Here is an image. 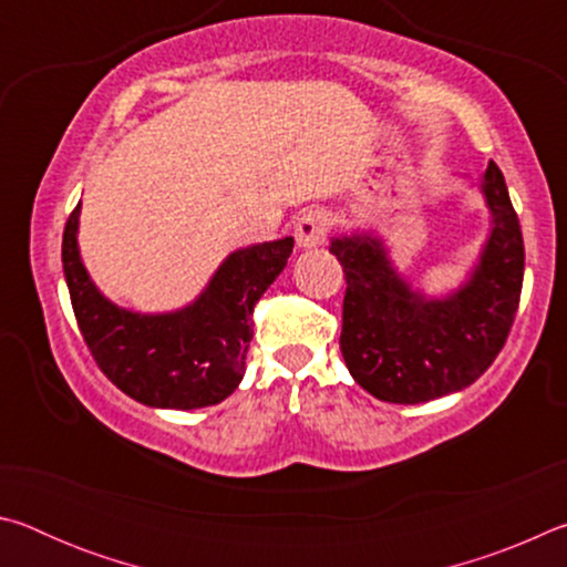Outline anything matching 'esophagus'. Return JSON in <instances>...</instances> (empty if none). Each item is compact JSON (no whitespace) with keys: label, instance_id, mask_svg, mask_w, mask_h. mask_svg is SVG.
<instances>
[{"label":"esophagus","instance_id":"esophagus-1","mask_svg":"<svg viewBox=\"0 0 567 567\" xmlns=\"http://www.w3.org/2000/svg\"><path fill=\"white\" fill-rule=\"evenodd\" d=\"M332 219L328 215V209H307V213L297 219L295 225V239L297 245L310 249V247H320L324 243V237L330 233Z\"/></svg>","mask_w":567,"mask_h":567}]
</instances>
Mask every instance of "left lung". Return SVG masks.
<instances>
[{
  "label": "left lung",
  "mask_w": 567,
  "mask_h": 567,
  "mask_svg": "<svg viewBox=\"0 0 567 567\" xmlns=\"http://www.w3.org/2000/svg\"><path fill=\"white\" fill-rule=\"evenodd\" d=\"M493 227L470 280L447 297L412 292L372 235L334 237L348 280L340 350L350 375L382 402L417 405L457 392L491 368L520 305L525 247L501 167L480 182Z\"/></svg>",
  "instance_id": "left-lung-1"
}]
</instances>
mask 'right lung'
Wrapping results in <instances>:
<instances>
[{
	"instance_id": "1",
	"label": "right lung",
	"mask_w": 567,
	"mask_h": 567,
	"mask_svg": "<svg viewBox=\"0 0 567 567\" xmlns=\"http://www.w3.org/2000/svg\"><path fill=\"white\" fill-rule=\"evenodd\" d=\"M76 227L80 205L66 219L62 265L76 324L104 375L150 408L195 410L233 395L245 375L252 310L285 270L295 239L237 249L195 302L177 312L140 315L94 287L76 247Z\"/></svg>"
}]
</instances>
